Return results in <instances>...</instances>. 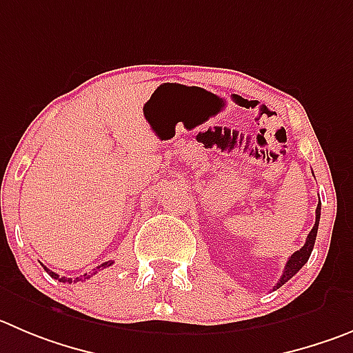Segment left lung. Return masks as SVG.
Wrapping results in <instances>:
<instances>
[{"instance_id":"8db88e82","label":"left lung","mask_w":353,"mask_h":353,"mask_svg":"<svg viewBox=\"0 0 353 353\" xmlns=\"http://www.w3.org/2000/svg\"><path fill=\"white\" fill-rule=\"evenodd\" d=\"M319 219H321V200H319V205H317V210H315V226L312 228V232L308 233V236H306V242L305 245L299 249V251H296L294 254L291 256V258L288 259V265H285L284 268V273H282L281 281L276 282V285L273 289H279L282 288V285L285 284V282L289 281V279H292V276L296 275V273L299 272V270L305 266V263L308 261V258H310L312 251H314V245H315V239H317V230H319Z\"/></svg>"}]
</instances>
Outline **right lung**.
Segmentation results:
<instances>
[{
  "label": "right lung",
  "instance_id": "right-lung-1",
  "mask_svg": "<svg viewBox=\"0 0 353 353\" xmlns=\"http://www.w3.org/2000/svg\"><path fill=\"white\" fill-rule=\"evenodd\" d=\"M113 265V261H106V263H102L101 266H97V268H94V273H97L99 270H104V268H108V266H111ZM43 268L47 270L48 272V275L52 276V279H57L59 282H68V284H72V282H80V281H83V279H90V275H87V273H85V275H80V276H77V279H68V276H59L57 273L55 272H52V270H48L47 266H43ZM94 273H92V275H94Z\"/></svg>",
  "mask_w": 353,
  "mask_h": 353
}]
</instances>
